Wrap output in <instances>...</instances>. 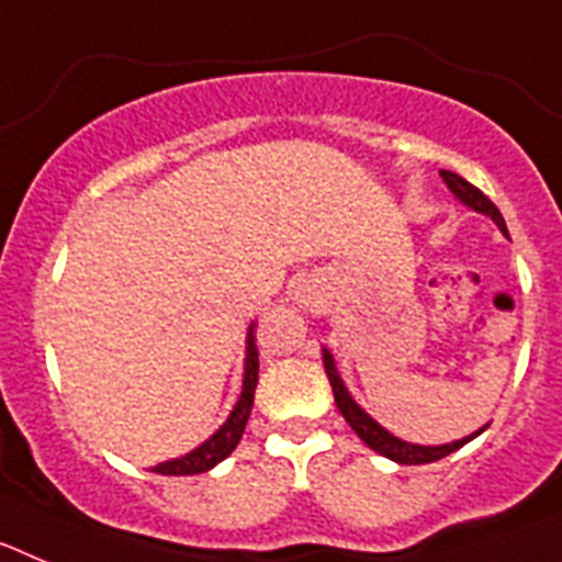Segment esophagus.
I'll return each instance as SVG.
<instances>
[{"label":"esophagus","mask_w":562,"mask_h":562,"mask_svg":"<svg viewBox=\"0 0 562 562\" xmlns=\"http://www.w3.org/2000/svg\"><path fill=\"white\" fill-rule=\"evenodd\" d=\"M295 301L301 306H310V304H315V290H310V286H297V292H295Z\"/></svg>","instance_id":"34e87169"}]
</instances>
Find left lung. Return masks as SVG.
<instances>
[{
  "label": "left lung",
  "instance_id": "left-lung-1",
  "mask_svg": "<svg viewBox=\"0 0 562 562\" xmlns=\"http://www.w3.org/2000/svg\"><path fill=\"white\" fill-rule=\"evenodd\" d=\"M439 173H441V180H445V186L450 188V193H453L461 205H467L470 211H475V213H484V216H490V220L498 225V231L509 238V231H506V222H504V216H501V211L493 205V202L486 200L479 188L470 186L464 177H459V173H453V171H439ZM324 369H326V376H329V382H331V391H335V402H337V408H340L342 419L349 422L351 430H355V434L360 436V439L366 441L371 450H374V453L385 456V459L396 461V464H430V461H439V459H445V456L456 453L459 448H464L467 441H473L475 436H481L486 430V425H484V428H479L475 434L464 436V439L448 441V445H414V441H405V439H400V436L391 434V430L382 428L374 416L366 414V411L357 405L355 396H351L349 389H346V382H342L340 374H337L335 357H331L329 349H324Z\"/></svg>",
  "mask_w": 562,
  "mask_h": 562
}]
</instances>
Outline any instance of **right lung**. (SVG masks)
I'll use <instances>...</instances> for the list:
<instances>
[{
  "label": "right lung",
  "instance_id": "right-lung-1",
  "mask_svg": "<svg viewBox=\"0 0 562 562\" xmlns=\"http://www.w3.org/2000/svg\"><path fill=\"white\" fill-rule=\"evenodd\" d=\"M256 324H250L247 329V351H245V380H241V394H238V402L233 405L231 416L225 419L216 434L211 439H205L200 448H193L191 453L180 456V459L162 461V464L151 467L154 473L160 475H196V473H207L213 467L225 461L227 456L236 450L238 439L245 434V425L250 419L252 411V396H256V385H258V349H256Z\"/></svg>",
  "mask_w": 562,
  "mask_h": 562
}]
</instances>
